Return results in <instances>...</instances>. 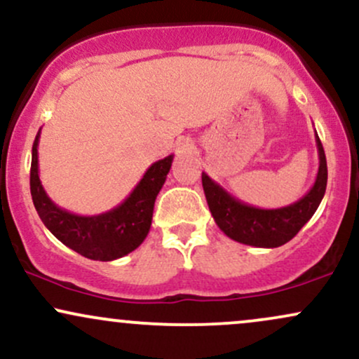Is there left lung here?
Wrapping results in <instances>:
<instances>
[{"instance_id": "1", "label": "left lung", "mask_w": 359, "mask_h": 359, "mask_svg": "<svg viewBox=\"0 0 359 359\" xmlns=\"http://www.w3.org/2000/svg\"><path fill=\"white\" fill-rule=\"evenodd\" d=\"M319 154V170L314 184L296 203L280 208H257L231 196L217 181L201 172L206 203L215 223L226 237L252 247L276 248L287 243L311 220L321 203L327 184V164L323 144L316 133Z\"/></svg>"}]
</instances>
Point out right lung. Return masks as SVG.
Returning a JSON list of instances; mask_svg holds the SVG:
<instances>
[{"label":"right lung","mask_w":359,"mask_h":359,"mask_svg":"<svg viewBox=\"0 0 359 359\" xmlns=\"http://www.w3.org/2000/svg\"><path fill=\"white\" fill-rule=\"evenodd\" d=\"M38 141L40 130L32 149L29 191L38 217L46 229L63 245L90 260L109 262L136 250L149 233L156 196L166 181L175 154L151 164L136 188L116 208L94 217H83L60 208L46 195L38 176Z\"/></svg>","instance_id":"right-lung-1"}]
</instances>
